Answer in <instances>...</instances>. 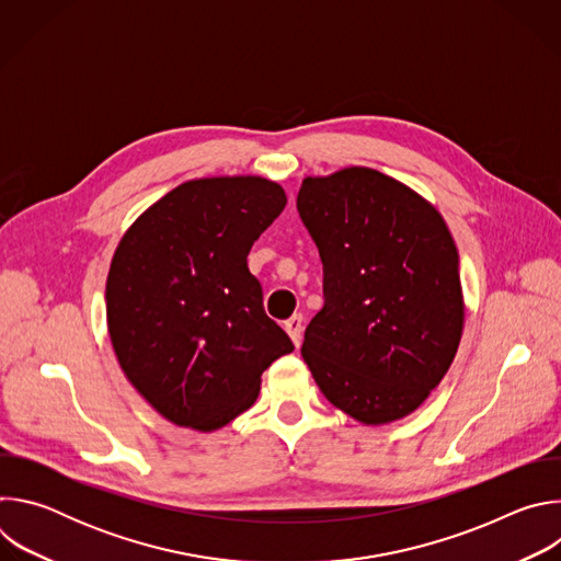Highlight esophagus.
<instances>
[{
    "label": "esophagus",
    "mask_w": 561,
    "mask_h": 561,
    "mask_svg": "<svg viewBox=\"0 0 561 561\" xmlns=\"http://www.w3.org/2000/svg\"><path fill=\"white\" fill-rule=\"evenodd\" d=\"M284 329H286L288 337L293 340V344L299 346V344H301V331H304V319H301V314H293L290 319H286Z\"/></svg>",
    "instance_id": "obj_1"
}]
</instances>
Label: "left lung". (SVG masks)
Listing matches in <instances>:
<instances>
[{"mask_svg":"<svg viewBox=\"0 0 561 561\" xmlns=\"http://www.w3.org/2000/svg\"><path fill=\"white\" fill-rule=\"evenodd\" d=\"M297 210L324 264V308L301 344L319 390L368 426L411 415L448 373L463 331L444 217L364 167L306 178Z\"/></svg>","mask_w":561,"mask_h":561,"instance_id":"obj_1","label":"left lung"}]
</instances>
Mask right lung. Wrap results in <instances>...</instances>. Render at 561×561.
<instances>
[{"label":"right lung","instance_id":"right-lung-1","mask_svg":"<svg viewBox=\"0 0 561 561\" xmlns=\"http://www.w3.org/2000/svg\"><path fill=\"white\" fill-rule=\"evenodd\" d=\"M286 206L277 182L191 180L124 232L106 279L117 362L169 422L217 431L255 404L262 373L295 346L264 312L249 253Z\"/></svg>","mask_w":561,"mask_h":561}]
</instances>
